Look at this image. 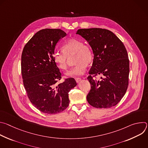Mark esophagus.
<instances>
[{
    "instance_id": "34e87169",
    "label": "esophagus",
    "mask_w": 148,
    "mask_h": 148,
    "mask_svg": "<svg viewBox=\"0 0 148 148\" xmlns=\"http://www.w3.org/2000/svg\"><path fill=\"white\" fill-rule=\"evenodd\" d=\"M75 81H76L77 82H79L81 81V79L80 78H75Z\"/></svg>"
}]
</instances>
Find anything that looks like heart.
Listing matches in <instances>:
<instances>
[{"label":"heart","instance_id":"1","mask_svg":"<svg viewBox=\"0 0 148 148\" xmlns=\"http://www.w3.org/2000/svg\"><path fill=\"white\" fill-rule=\"evenodd\" d=\"M61 49L62 51H55L53 55L54 61L60 69L67 70L69 58L74 56V61L76 65L66 73L67 76L83 75L86 71L87 66L93 61L94 53L91 47L84 45L81 40L71 38L63 44Z\"/></svg>","mask_w":148,"mask_h":148}]
</instances>
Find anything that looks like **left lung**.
<instances>
[{
	"instance_id": "left-lung-1",
	"label": "left lung",
	"mask_w": 148,
	"mask_h": 148,
	"mask_svg": "<svg viewBox=\"0 0 148 148\" xmlns=\"http://www.w3.org/2000/svg\"><path fill=\"white\" fill-rule=\"evenodd\" d=\"M76 34L87 41L94 53L87 77L91 84L88 102L97 108L115 106L124 96L129 84L130 61L124 45L107 29H81ZM98 75L103 76L99 80L96 78Z\"/></svg>"
}]
</instances>
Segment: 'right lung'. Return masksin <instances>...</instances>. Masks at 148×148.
<instances>
[{
	"label": "right lung",
	"mask_w": 148,
	"mask_h": 148,
	"mask_svg": "<svg viewBox=\"0 0 148 148\" xmlns=\"http://www.w3.org/2000/svg\"><path fill=\"white\" fill-rule=\"evenodd\" d=\"M66 36L61 29H46L37 32L25 46L21 70L23 82L31 103L41 112L56 114L69 105V92L77 86L73 78L61 79L53 59L55 47Z\"/></svg>",
	"instance_id": "obj_1"
}]
</instances>
